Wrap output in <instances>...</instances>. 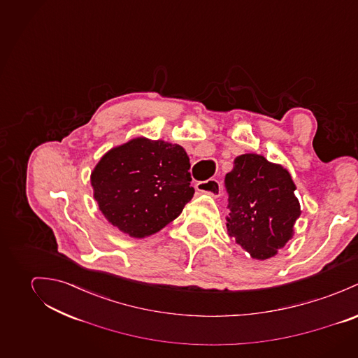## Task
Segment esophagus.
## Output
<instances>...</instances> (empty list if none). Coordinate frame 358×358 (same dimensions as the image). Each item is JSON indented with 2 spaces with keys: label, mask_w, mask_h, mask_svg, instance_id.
<instances>
[{
  "label": "esophagus",
  "mask_w": 358,
  "mask_h": 358,
  "mask_svg": "<svg viewBox=\"0 0 358 358\" xmlns=\"http://www.w3.org/2000/svg\"><path fill=\"white\" fill-rule=\"evenodd\" d=\"M196 189L201 194L217 198L221 194V184L218 182V180L210 178V180H206V181H199L196 184Z\"/></svg>",
  "instance_id": "obj_1"
}]
</instances>
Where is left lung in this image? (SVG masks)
Masks as SVG:
<instances>
[{
	"instance_id": "left-lung-1",
	"label": "left lung",
	"mask_w": 358,
	"mask_h": 358,
	"mask_svg": "<svg viewBox=\"0 0 358 358\" xmlns=\"http://www.w3.org/2000/svg\"><path fill=\"white\" fill-rule=\"evenodd\" d=\"M231 236L252 258L268 259L292 238L301 215L289 173L257 154L240 155L225 176Z\"/></svg>"
}]
</instances>
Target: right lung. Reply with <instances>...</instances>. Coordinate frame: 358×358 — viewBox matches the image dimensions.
I'll return each mask as SVG.
<instances>
[{"label": "right lung", "instance_id": "1", "mask_svg": "<svg viewBox=\"0 0 358 358\" xmlns=\"http://www.w3.org/2000/svg\"><path fill=\"white\" fill-rule=\"evenodd\" d=\"M189 158L182 147L134 138L107 152L92 173L104 217L131 238L157 234L192 199Z\"/></svg>", "mask_w": 358, "mask_h": 358}]
</instances>
